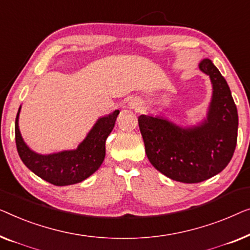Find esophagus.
I'll return each instance as SVG.
<instances>
[{"label":"esophagus","instance_id":"34e87169","mask_svg":"<svg viewBox=\"0 0 250 250\" xmlns=\"http://www.w3.org/2000/svg\"><path fill=\"white\" fill-rule=\"evenodd\" d=\"M131 106L132 107H140V106H138V104L137 103H131Z\"/></svg>","mask_w":250,"mask_h":250}]
</instances>
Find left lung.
<instances>
[{"label": "left lung", "instance_id": "8db88e82", "mask_svg": "<svg viewBox=\"0 0 250 250\" xmlns=\"http://www.w3.org/2000/svg\"><path fill=\"white\" fill-rule=\"evenodd\" d=\"M199 68L213 83L212 102L203 125L181 129L162 118H138L150 163L172 180L185 184H197L220 173L237 145L238 112L229 86L210 60H203Z\"/></svg>", "mask_w": 250, "mask_h": 250}]
</instances>
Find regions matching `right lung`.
Masks as SVG:
<instances>
[{
	"label": "right lung",
	"mask_w": 250,
	"mask_h": 250,
	"mask_svg": "<svg viewBox=\"0 0 250 250\" xmlns=\"http://www.w3.org/2000/svg\"><path fill=\"white\" fill-rule=\"evenodd\" d=\"M16 118V145L23 164L35 174L55 186L78 184L94 173L105 157V142L117 120L119 111H114L107 117L101 118L90 130L86 139L76 150L40 155L28 148L20 135L18 119Z\"/></svg>",
	"instance_id": "right-lung-1"
}]
</instances>
